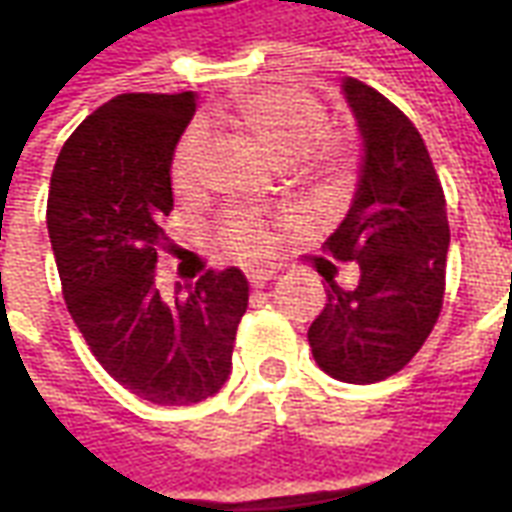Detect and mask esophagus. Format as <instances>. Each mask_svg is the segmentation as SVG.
Returning a JSON list of instances; mask_svg holds the SVG:
<instances>
[{
  "mask_svg": "<svg viewBox=\"0 0 512 512\" xmlns=\"http://www.w3.org/2000/svg\"><path fill=\"white\" fill-rule=\"evenodd\" d=\"M274 277H277V271H274V268H249V271H246V279H249L255 288L266 285V282H271Z\"/></svg>",
  "mask_w": 512,
  "mask_h": 512,
  "instance_id": "esophagus-1",
  "label": "esophagus"
}]
</instances>
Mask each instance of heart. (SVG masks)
I'll use <instances>...</instances> for the list:
<instances>
[{
    "mask_svg": "<svg viewBox=\"0 0 512 512\" xmlns=\"http://www.w3.org/2000/svg\"><path fill=\"white\" fill-rule=\"evenodd\" d=\"M205 126L238 128L277 161H299L312 175L334 178L343 167V147L329 136L332 120L326 106L296 87H274L213 106L205 117ZM205 158L208 134L202 128H189L180 136L169 164V178L178 197H191L200 191L205 180ZM219 235L222 244L244 260L263 255L268 249L266 222L252 211L227 213Z\"/></svg>",
    "mask_w": 512,
    "mask_h": 512,
    "instance_id": "b5f03b06",
    "label": "heart"
}]
</instances>
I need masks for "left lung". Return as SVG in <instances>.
<instances>
[{
	"label": "left lung",
	"instance_id": "8db88e82",
	"mask_svg": "<svg viewBox=\"0 0 512 512\" xmlns=\"http://www.w3.org/2000/svg\"><path fill=\"white\" fill-rule=\"evenodd\" d=\"M343 95L365 156L351 208L326 238V252L356 260L359 285L343 290L329 279V301L307 340L323 373L376 384L403 370L439 321L450 224L414 123L359 79H343Z\"/></svg>",
	"mask_w": 512,
	"mask_h": 512
}]
</instances>
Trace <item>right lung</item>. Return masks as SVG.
<instances>
[{
    "label": "right lung",
    "mask_w": 512,
    "mask_h": 512,
    "mask_svg": "<svg viewBox=\"0 0 512 512\" xmlns=\"http://www.w3.org/2000/svg\"><path fill=\"white\" fill-rule=\"evenodd\" d=\"M197 95H117L76 128L51 172V249L73 323L117 384L158 406H191L230 378L249 304L241 268L208 271L189 293L156 285L169 164Z\"/></svg>",
    "instance_id": "1"
}]
</instances>
